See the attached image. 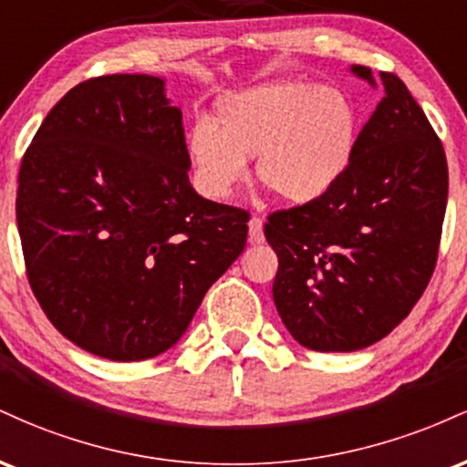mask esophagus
Masks as SVG:
<instances>
[{"instance_id":"obj_1","label":"esophagus","mask_w":467,"mask_h":467,"mask_svg":"<svg viewBox=\"0 0 467 467\" xmlns=\"http://www.w3.org/2000/svg\"><path fill=\"white\" fill-rule=\"evenodd\" d=\"M248 234H250V244H264L265 234H264V219L261 217H250L248 222Z\"/></svg>"}]
</instances>
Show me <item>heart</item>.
Returning a JSON list of instances; mask_svg holds the SVG:
<instances>
[{"label": "heart", "mask_w": 467, "mask_h": 467, "mask_svg": "<svg viewBox=\"0 0 467 467\" xmlns=\"http://www.w3.org/2000/svg\"><path fill=\"white\" fill-rule=\"evenodd\" d=\"M358 142V111L334 85L281 78L223 96L215 120L186 138L192 182L226 202L248 178V160L265 186L294 206L318 202L345 178Z\"/></svg>", "instance_id": "obj_1"}]
</instances>
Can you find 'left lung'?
<instances>
[{
	"mask_svg": "<svg viewBox=\"0 0 467 467\" xmlns=\"http://www.w3.org/2000/svg\"><path fill=\"white\" fill-rule=\"evenodd\" d=\"M375 88L371 69L351 66ZM362 127L345 178L318 202L272 213V296L314 351H358L398 327L431 281L448 203L441 142L395 74Z\"/></svg>",
	"mask_w": 467,
	"mask_h": 467,
	"instance_id": "obj_1",
	"label": "left lung"
}]
</instances>
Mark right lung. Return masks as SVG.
Instances as JSON below:
<instances>
[{
	"label": "right lung",
	"instance_id": "right-lung-1",
	"mask_svg": "<svg viewBox=\"0 0 467 467\" xmlns=\"http://www.w3.org/2000/svg\"><path fill=\"white\" fill-rule=\"evenodd\" d=\"M164 78L111 74L52 107L21 160L17 228L32 292L80 349L155 358L244 252L248 213L189 182Z\"/></svg>",
	"mask_w": 467,
	"mask_h": 467
}]
</instances>
